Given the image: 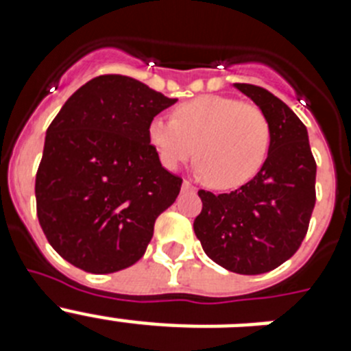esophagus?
Returning a JSON list of instances; mask_svg holds the SVG:
<instances>
[{
	"instance_id": "obj_1",
	"label": "esophagus",
	"mask_w": 351,
	"mask_h": 351,
	"mask_svg": "<svg viewBox=\"0 0 351 351\" xmlns=\"http://www.w3.org/2000/svg\"><path fill=\"white\" fill-rule=\"evenodd\" d=\"M195 190H197V188H195L190 181L182 182V191H195Z\"/></svg>"
}]
</instances>
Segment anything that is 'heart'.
<instances>
[{
	"mask_svg": "<svg viewBox=\"0 0 351 351\" xmlns=\"http://www.w3.org/2000/svg\"><path fill=\"white\" fill-rule=\"evenodd\" d=\"M147 138L165 169H179L197 151L207 182L230 190L260 172L271 147V126L255 105L204 95L179 105L173 117L151 119Z\"/></svg>",
	"mask_w": 351,
	"mask_h": 351,
	"instance_id": "1",
	"label": "heart"
}]
</instances>
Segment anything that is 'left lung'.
<instances>
[{
	"mask_svg": "<svg viewBox=\"0 0 351 351\" xmlns=\"http://www.w3.org/2000/svg\"><path fill=\"white\" fill-rule=\"evenodd\" d=\"M235 88L260 107L271 126L267 160L230 193L200 190L193 228L206 255L237 274H263L295 255L316 202V161L308 130L287 104L253 84Z\"/></svg>",
	"mask_w": 351,
	"mask_h": 351,
	"instance_id": "obj_1",
	"label": "left lung"
}]
</instances>
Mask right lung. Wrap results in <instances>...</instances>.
<instances>
[{"instance_id": "1", "label": "right lung", "mask_w": 351, "mask_h": 351, "mask_svg": "<svg viewBox=\"0 0 351 351\" xmlns=\"http://www.w3.org/2000/svg\"><path fill=\"white\" fill-rule=\"evenodd\" d=\"M176 98L126 75H100L66 100L45 135L35 182L36 216L49 244L93 274L144 256L154 221L182 179L149 144L154 116Z\"/></svg>"}]
</instances>
